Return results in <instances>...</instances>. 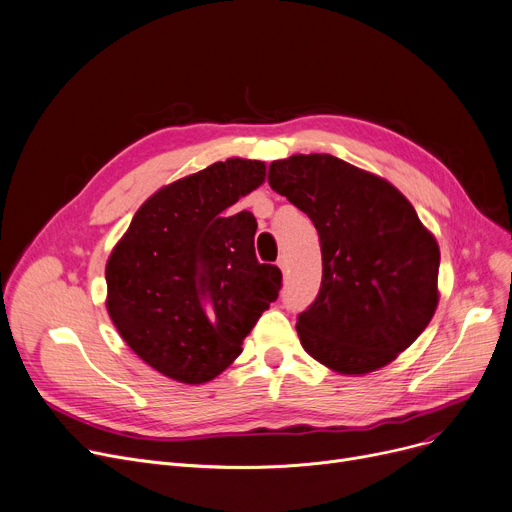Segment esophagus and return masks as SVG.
Segmentation results:
<instances>
[{
    "mask_svg": "<svg viewBox=\"0 0 512 512\" xmlns=\"http://www.w3.org/2000/svg\"><path fill=\"white\" fill-rule=\"evenodd\" d=\"M277 266H279V269H281V271H283V275H285V273H287V258H285V256H281V258L277 260Z\"/></svg>",
    "mask_w": 512,
    "mask_h": 512,
    "instance_id": "1",
    "label": "esophagus"
}]
</instances>
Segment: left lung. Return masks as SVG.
Masks as SVG:
<instances>
[{"instance_id":"8db88e82","label":"left lung","mask_w":512,"mask_h":512,"mask_svg":"<svg viewBox=\"0 0 512 512\" xmlns=\"http://www.w3.org/2000/svg\"><path fill=\"white\" fill-rule=\"evenodd\" d=\"M269 185L321 239L319 296L296 323L302 348L342 375L385 367L433 319L435 237L392 183L329 154L271 162Z\"/></svg>"}]
</instances>
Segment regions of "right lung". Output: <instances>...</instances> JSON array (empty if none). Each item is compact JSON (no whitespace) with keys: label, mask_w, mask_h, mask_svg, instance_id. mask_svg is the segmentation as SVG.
<instances>
[{"label":"right lung","mask_w":512,"mask_h":512,"mask_svg":"<svg viewBox=\"0 0 512 512\" xmlns=\"http://www.w3.org/2000/svg\"><path fill=\"white\" fill-rule=\"evenodd\" d=\"M264 177L260 160L214 162L158 189L114 246L108 314L158 373L191 385L221 375L277 300L281 271L256 258L254 214L229 212Z\"/></svg>","instance_id":"add662e5"}]
</instances>
